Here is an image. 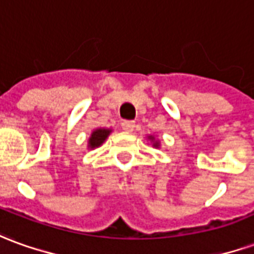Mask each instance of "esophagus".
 Here are the masks:
<instances>
[{
  "instance_id": "esophagus-1",
  "label": "esophagus",
  "mask_w": 254,
  "mask_h": 254,
  "mask_svg": "<svg viewBox=\"0 0 254 254\" xmlns=\"http://www.w3.org/2000/svg\"><path fill=\"white\" fill-rule=\"evenodd\" d=\"M122 129H124L125 132H133V129H134V122L124 121L122 122Z\"/></svg>"
}]
</instances>
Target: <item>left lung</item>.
<instances>
[{"mask_svg":"<svg viewBox=\"0 0 254 254\" xmlns=\"http://www.w3.org/2000/svg\"><path fill=\"white\" fill-rule=\"evenodd\" d=\"M147 139L151 141V144L154 148H159L161 147V143H159V140L155 139V136H152V134H150V136H147Z\"/></svg>","mask_w":254,"mask_h":254,"instance_id":"1","label":"left lung"}]
</instances>
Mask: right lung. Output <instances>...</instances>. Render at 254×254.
Segmentation results:
<instances>
[{
	"mask_svg": "<svg viewBox=\"0 0 254 254\" xmlns=\"http://www.w3.org/2000/svg\"><path fill=\"white\" fill-rule=\"evenodd\" d=\"M111 132H113V129H109V127H96V129H93V132L90 133V137L88 140V148L95 150L97 147H100L106 141V139L109 137Z\"/></svg>",
	"mask_w": 254,
	"mask_h": 254,
	"instance_id": "right-lung-1",
	"label": "right lung"
}]
</instances>
